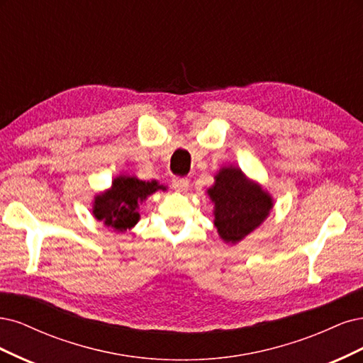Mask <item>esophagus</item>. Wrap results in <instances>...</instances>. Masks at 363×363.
Segmentation results:
<instances>
[{
    "instance_id": "obj_1",
    "label": "esophagus",
    "mask_w": 363,
    "mask_h": 363,
    "mask_svg": "<svg viewBox=\"0 0 363 363\" xmlns=\"http://www.w3.org/2000/svg\"><path fill=\"white\" fill-rule=\"evenodd\" d=\"M172 186L177 191H185L186 189H189V179L186 178H179V177H174L172 179Z\"/></svg>"
}]
</instances>
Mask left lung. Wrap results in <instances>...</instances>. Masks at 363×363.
<instances>
[{"label": "left lung", "mask_w": 363, "mask_h": 363, "mask_svg": "<svg viewBox=\"0 0 363 363\" xmlns=\"http://www.w3.org/2000/svg\"><path fill=\"white\" fill-rule=\"evenodd\" d=\"M214 179L208 190L214 203V225L221 240L237 244L268 217L273 199L237 167L220 169Z\"/></svg>", "instance_id": "obj_1"}]
</instances>
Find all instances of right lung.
<instances>
[{"mask_svg":"<svg viewBox=\"0 0 363 363\" xmlns=\"http://www.w3.org/2000/svg\"><path fill=\"white\" fill-rule=\"evenodd\" d=\"M158 190L166 191L167 189L157 181L146 182L135 177L121 174L111 182L110 190L95 197L93 216L107 228L125 232L137 225L140 218L138 205Z\"/></svg>","mask_w":363,"mask_h":363,"instance_id":"add662e5","label":"right lung"}]
</instances>
